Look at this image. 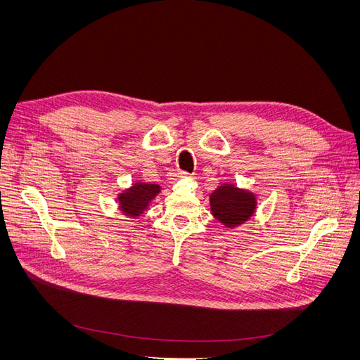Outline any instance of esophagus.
I'll return each instance as SVG.
<instances>
[{
    "label": "esophagus",
    "instance_id": "obj_1",
    "mask_svg": "<svg viewBox=\"0 0 360 360\" xmlns=\"http://www.w3.org/2000/svg\"><path fill=\"white\" fill-rule=\"evenodd\" d=\"M178 175H179V176H188V175H190V174H188V172H185V170H179V172H178Z\"/></svg>",
    "mask_w": 360,
    "mask_h": 360
}]
</instances>
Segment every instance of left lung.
<instances>
[{"label": "left lung", "mask_w": 360, "mask_h": 360, "mask_svg": "<svg viewBox=\"0 0 360 360\" xmlns=\"http://www.w3.org/2000/svg\"><path fill=\"white\" fill-rule=\"evenodd\" d=\"M212 210L216 219H219L228 228L248 220L255 209V198L247 191H239L232 185L220 186L210 197Z\"/></svg>", "instance_id": "left-lung-1"}]
</instances>
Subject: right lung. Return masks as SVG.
Here are the masks:
<instances>
[{"label": "right lung", "instance_id": "1", "mask_svg": "<svg viewBox=\"0 0 360 360\" xmlns=\"http://www.w3.org/2000/svg\"><path fill=\"white\" fill-rule=\"evenodd\" d=\"M160 191L159 185L155 184H136L125 194H121V209L128 216H140L147 204Z\"/></svg>", "mask_w": 360, "mask_h": 360}]
</instances>
